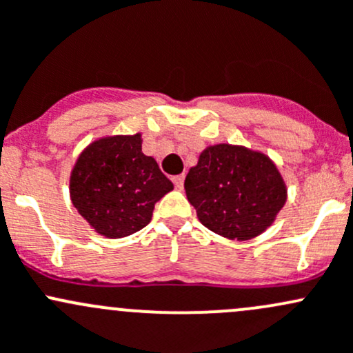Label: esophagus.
I'll use <instances>...</instances> for the list:
<instances>
[{
    "label": "esophagus",
    "mask_w": 353,
    "mask_h": 353,
    "mask_svg": "<svg viewBox=\"0 0 353 353\" xmlns=\"http://www.w3.org/2000/svg\"><path fill=\"white\" fill-rule=\"evenodd\" d=\"M172 180H173V183H175V187H176V188H181V187H183L185 175H183V173H181V175H176V176H173Z\"/></svg>",
    "instance_id": "obj_1"
}]
</instances>
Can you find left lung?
<instances>
[{
	"instance_id": "1",
	"label": "left lung",
	"mask_w": 353,
	"mask_h": 353,
	"mask_svg": "<svg viewBox=\"0 0 353 353\" xmlns=\"http://www.w3.org/2000/svg\"><path fill=\"white\" fill-rule=\"evenodd\" d=\"M185 192L207 230L238 241L267 231L287 201L284 178L267 154L226 143L201 152Z\"/></svg>"
}]
</instances>
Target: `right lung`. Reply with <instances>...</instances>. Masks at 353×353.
I'll return each instance as SVG.
<instances>
[{
  "label": "right lung",
  "mask_w": 353,
  "mask_h": 353,
  "mask_svg": "<svg viewBox=\"0 0 353 353\" xmlns=\"http://www.w3.org/2000/svg\"><path fill=\"white\" fill-rule=\"evenodd\" d=\"M173 183L143 152V134L105 136L79 152L69 176V195L100 236L125 238L148 226L154 203Z\"/></svg>",
  "instance_id": "add662e5"
}]
</instances>
